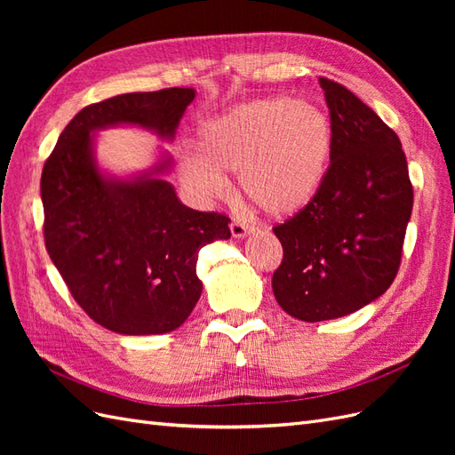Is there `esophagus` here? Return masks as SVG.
<instances>
[{
    "label": "esophagus",
    "mask_w": 455,
    "mask_h": 455,
    "mask_svg": "<svg viewBox=\"0 0 455 455\" xmlns=\"http://www.w3.org/2000/svg\"><path fill=\"white\" fill-rule=\"evenodd\" d=\"M229 231H231V237H233V239H244L246 235H251L252 228L243 224V222H239V220H233V222L229 224Z\"/></svg>",
    "instance_id": "obj_1"
}]
</instances>
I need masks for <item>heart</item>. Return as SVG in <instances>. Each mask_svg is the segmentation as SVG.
Returning <instances> with one entry per match:
<instances>
[{
  "label": "heart",
  "mask_w": 455,
  "mask_h": 455,
  "mask_svg": "<svg viewBox=\"0 0 455 455\" xmlns=\"http://www.w3.org/2000/svg\"><path fill=\"white\" fill-rule=\"evenodd\" d=\"M334 129L313 100L273 96L233 106L204 121L196 151L180 161L184 184L201 197L222 194L239 172L243 194L271 218L301 212L319 194L330 167Z\"/></svg>",
  "instance_id": "heart-1"
}]
</instances>
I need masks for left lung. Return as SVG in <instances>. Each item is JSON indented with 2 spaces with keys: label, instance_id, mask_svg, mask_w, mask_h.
<instances>
[{
  "label": "left lung",
  "instance_id": "1",
  "mask_svg": "<svg viewBox=\"0 0 455 455\" xmlns=\"http://www.w3.org/2000/svg\"><path fill=\"white\" fill-rule=\"evenodd\" d=\"M334 148L316 197L273 228L284 258L273 273L277 304L321 323L363 309L395 281L414 204L398 136L343 85L321 77Z\"/></svg>",
  "mask_w": 455,
  "mask_h": 455
}]
</instances>
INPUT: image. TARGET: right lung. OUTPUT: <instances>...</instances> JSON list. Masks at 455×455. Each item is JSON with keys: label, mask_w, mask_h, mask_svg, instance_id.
<instances>
[{"label": "right lung", "mask_w": 455, "mask_h": 455, "mask_svg": "<svg viewBox=\"0 0 455 455\" xmlns=\"http://www.w3.org/2000/svg\"><path fill=\"white\" fill-rule=\"evenodd\" d=\"M196 89L119 94L68 123L41 174L45 246L72 296L117 334L180 328L203 292L197 256L231 237L228 216L188 209L167 180L169 149L151 167L117 176L100 167L104 129L136 127L171 144Z\"/></svg>", "instance_id": "right-lung-1"}]
</instances>
